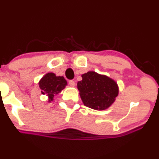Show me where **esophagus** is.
Listing matches in <instances>:
<instances>
[{
    "instance_id": "esophagus-1",
    "label": "esophagus",
    "mask_w": 159,
    "mask_h": 159,
    "mask_svg": "<svg viewBox=\"0 0 159 159\" xmlns=\"http://www.w3.org/2000/svg\"><path fill=\"white\" fill-rule=\"evenodd\" d=\"M69 84L71 87H75V83L74 81H69Z\"/></svg>"
}]
</instances>
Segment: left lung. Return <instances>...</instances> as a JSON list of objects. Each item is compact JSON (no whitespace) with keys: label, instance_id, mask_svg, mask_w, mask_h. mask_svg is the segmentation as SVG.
<instances>
[{"label":"left lung","instance_id":"obj_1","mask_svg":"<svg viewBox=\"0 0 159 159\" xmlns=\"http://www.w3.org/2000/svg\"><path fill=\"white\" fill-rule=\"evenodd\" d=\"M81 77L77 87L85 106L102 111L114 104L119 94V87L114 79L94 71L86 72Z\"/></svg>","mask_w":159,"mask_h":159}]
</instances>
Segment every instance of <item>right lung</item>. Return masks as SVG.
I'll return each instance as SVG.
<instances>
[{
    "label": "right lung",
    "instance_id": "add662e5",
    "mask_svg": "<svg viewBox=\"0 0 159 159\" xmlns=\"http://www.w3.org/2000/svg\"><path fill=\"white\" fill-rule=\"evenodd\" d=\"M39 87L42 93L48 96V102H52L54 96L61 93L67 85V81L63 76H57L53 72L46 73L39 80Z\"/></svg>",
    "mask_w": 159,
    "mask_h": 159
}]
</instances>
